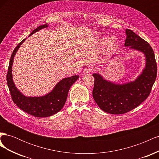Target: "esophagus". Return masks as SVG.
Instances as JSON below:
<instances>
[{
  "instance_id": "obj_1",
  "label": "esophagus",
  "mask_w": 159,
  "mask_h": 159,
  "mask_svg": "<svg viewBox=\"0 0 159 159\" xmlns=\"http://www.w3.org/2000/svg\"><path fill=\"white\" fill-rule=\"evenodd\" d=\"M94 70V67L92 65H89L87 67H85L84 69V73L89 74L91 71H93Z\"/></svg>"
}]
</instances>
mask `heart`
Segmentation results:
<instances>
[{
    "label": "heart",
    "mask_w": 159,
    "mask_h": 159,
    "mask_svg": "<svg viewBox=\"0 0 159 159\" xmlns=\"http://www.w3.org/2000/svg\"><path fill=\"white\" fill-rule=\"evenodd\" d=\"M98 43L99 45L101 46L105 45V50L108 52L113 51L115 49V48H116V40H115L113 37H110L108 38H101Z\"/></svg>",
    "instance_id": "b5f03b06"
}]
</instances>
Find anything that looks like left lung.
<instances>
[{
  "instance_id": "8db88e82",
  "label": "left lung",
  "mask_w": 159,
  "mask_h": 159,
  "mask_svg": "<svg viewBox=\"0 0 159 159\" xmlns=\"http://www.w3.org/2000/svg\"><path fill=\"white\" fill-rule=\"evenodd\" d=\"M125 33V46L142 52L145 57V67L134 81L123 84L105 80L99 74H93V98L101 109L110 114H123L139 106L150 94L157 78V66L150 44L131 30L126 29Z\"/></svg>"
}]
</instances>
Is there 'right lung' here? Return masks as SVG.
I'll return each instance as SVG.
<instances>
[{"label":"right lung","instance_id":"add662e5","mask_svg":"<svg viewBox=\"0 0 159 159\" xmlns=\"http://www.w3.org/2000/svg\"><path fill=\"white\" fill-rule=\"evenodd\" d=\"M47 27H48V25L38 26L28 36ZM26 40V38L19 43L11 55L7 75L8 87L10 90L12 101L20 109L36 117H50L59 112L64 107L68 97L69 89L79 78V75H75L61 80L55 85L54 89L45 95L39 97H28L22 93L14 83L12 69L14 56L19 48Z\"/></svg>","mask_w":159,"mask_h":159}]
</instances>
